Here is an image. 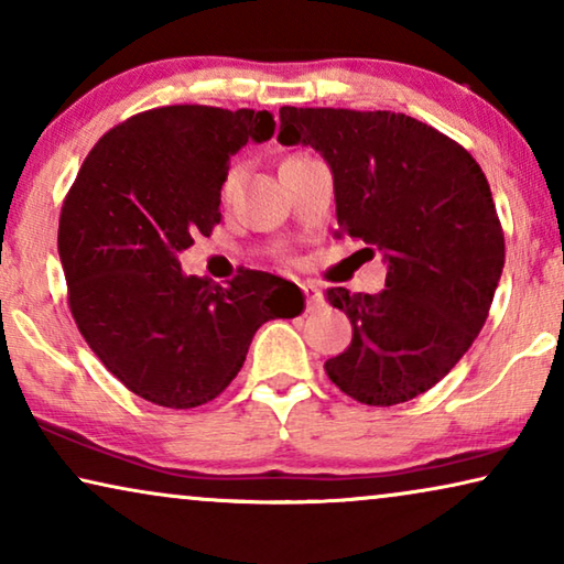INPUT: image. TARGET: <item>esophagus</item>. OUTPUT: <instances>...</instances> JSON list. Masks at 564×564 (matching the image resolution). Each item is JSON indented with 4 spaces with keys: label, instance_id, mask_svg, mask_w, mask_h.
I'll return each instance as SVG.
<instances>
[{
    "label": "esophagus",
    "instance_id": "1",
    "mask_svg": "<svg viewBox=\"0 0 564 564\" xmlns=\"http://www.w3.org/2000/svg\"><path fill=\"white\" fill-rule=\"evenodd\" d=\"M302 292H305V297H307V310H317L323 305V292L315 282H310V280L302 282Z\"/></svg>",
    "mask_w": 564,
    "mask_h": 564
}]
</instances>
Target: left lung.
Segmentation results:
<instances>
[{
    "instance_id": "1",
    "label": "left lung",
    "mask_w": 564,
    "mask_h": 564,
    "mask_svg": "<svg viewBox=\"0 0 564 564\" xmlns=\"http://www.w3.org/2000/svg\"><path fill=\"white\" fill-rule=\"evenodd\" d=\"M276 140L321 152L338 236L387 262L379 295L328 290L354 338L325 371L361 404L410 402L460 361L499 288L503 231L484 170L451 137L394 111L282 106Z\"/></svg>"
}]
</instances>
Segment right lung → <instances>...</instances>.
I'll use <instances>...</instances> for the list:
<instances>
[{
    "mask_svg": "<svg viewBox=\"0 0 564 564\" xmlns=\"http://www.w3.org/2000/svg\"><path fill=\"white\" fill-rule=\"evenodd\" d=\"M269 111L162 106L106 132L65 195L58 254L80 336L129 391L191 410L216 399L267 321L305 307L297 284L257 269L187 276L177 254L221 221L228 160L274 134Z\"/></svg>",
    "mask_w": 564,
    "mask_h": 564,
    "instance_id": "obj_1",
    "label": "right lung"
}]
</instances>
